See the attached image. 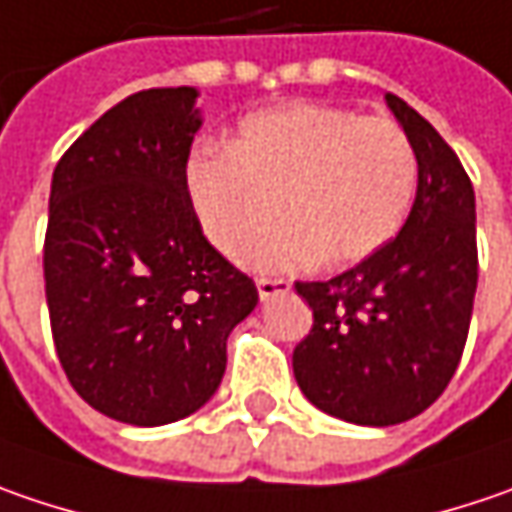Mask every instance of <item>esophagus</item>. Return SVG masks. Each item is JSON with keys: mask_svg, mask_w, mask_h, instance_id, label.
<instances>
[{"mask_svg": "<svg viewBox=\"0 0 512 512\" xmlns=\"http://www.w3.org/2000/svg\"><path fill=\"white\" fill-rule=\"evenodd\" d=\"M256 288H259V299L268 302V299L288 294V291H291V282H288V279H259Z\"/></svg>", "mask_w": 512, "mask_h": 512, "instance_id": "obj_1", "label": "esophagus"}]
</instances>
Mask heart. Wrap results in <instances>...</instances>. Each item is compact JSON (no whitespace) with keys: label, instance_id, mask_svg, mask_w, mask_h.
Here are the masks:
<instances>
[{"label":"heart","instance_id":"b5f03b06","mask_svg":"<svg viewBox=\"0 0 512 512\" xmlns=\"http://www.w3.org/2000/svg\"><path fill=\"white\" fill-rule=\"evenodd\" d=\"M415 190L418 155L395 120L305 100L244 117L230 149L204 146L187 164L192 210L230 259L286 201L292 224L247 254L259 270L366 262L400 233Z\"/></svg>","mask_w":512,"mask_h":512}]
</instances>
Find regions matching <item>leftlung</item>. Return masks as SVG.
Wrapping results in <instances>:
<instances>
[{
    "mask_svg": "<svg viewBox=\"0 0 512 512\" xmlns=\"http://www.w3.org/2000/svg\"><path fill=\"white\" fill-rule=\"evenodd\" d=\"M386 106L418 155V192L380 253L328 282H296L314 311L294 377L317 409L357 426H395L429 409L464 354L475 285V192L458 155L409 103Z\"/></svg>",
    "mask_w": 512,
    "mask_h": 512,
    "instance_id": "obj_1",
    "label": "left lung"
}]
</instances>
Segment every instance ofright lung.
<instances>
[{
	"instance_id": "obj_1",
	"label": "right lung",
	"mask_w": 512,
	"mask_h": 512,
	"mask_svg": "<svg viewBox=\"0 0 512 512\" xmlns=\"http://www.w3.org/2000/svg\"><path fill=\"white\" fill-rule=\"evenodd\" d=\"M195 100L192 86L120 100L51 178L42 268L57 357L77 395L132 426L181 421L216 395L227 337L259 302L192 210Z\"/></svg>"
}]
</instances>
